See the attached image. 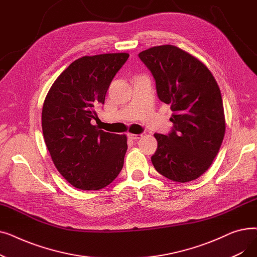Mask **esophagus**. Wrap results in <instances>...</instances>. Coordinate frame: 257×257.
<instances>
[{
  "mask_svg": "<svg viewBox=\"0 0 257 257\" xmlns=\"http://www.w3.org/2000/svg\"><path fill=\"white\" fill-rule=\"evenodd\" d=\"M142 137H143L142 134H132V133H128V138H129L130 140H133V141H138V140H140Z\"/></svg>",
  "mask_w": 257,
  "mask_h": 257,
  "instance_id": "obj_1",
  "label": "esophagus"
}]
</instances>
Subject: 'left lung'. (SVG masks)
Masks as SVG:
<instances>
[{
	"instance_id": "8db88e82",
	"label": "left lung",
	"mask_w": 257,
	"mask_h": 257,
	"mask_svg": "<svg viewBox=\"0 0 257 257\" xmlns=\"http://www.w3.org/2000/svg\"><path fill=\"white\" fill-rule=\"evenodd\" d=\"M150 70L158 99L171 105L172 130L155 133L157 150L151 157L166 178L188 182L210 167L225 134L221 91L207 67L187 52L171 45L139 54Z\"/></svg>"
}]
</instances>
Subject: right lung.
Instances as JSON below:
<instances>
[{
    "label": "right lung",
    "mask_w": 257,
    "mask_h": 257,
    "mask_svg": "<svg viewBox=\"0 0 257 257\" xmlns=\"http://www.w3.org/2000/svg\"><path fill=\"white\" fill-rule=\"evenodd\" d=\"M127 53L84 56L72 62L50 88L43 107L44 139L54 165L74 187L97 191L124 166L127 138L101 130L97 109Z\"/></svg>",
    "instance_id": "1"
}]
</instances>
